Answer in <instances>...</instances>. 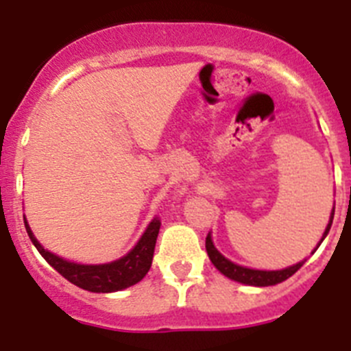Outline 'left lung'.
<instances>
[{
    "mask_svg": "<svg viewBox=\"0 0 351 351\" xmlns=\"http://www.w3.org/2000/svg\"><path fill=\"white\" fill-rule=\"evenodd\" d=\"M334 219V207L330 210V218H328L327 226H325L324 235H322L320 243L316 244L315 251L318 250L322 243H324V239L327 237L328 230H330V225H332ZM206 250L207 255H209V260L213 262V265L221 272L223 276H226L228 280L237 281L241 285H247V287H272V285L283 283L285 280H288L290 276L295 274L300 267L304 265L306 258L300 260V262L293 263V265H288L285 269H276V271H265V269H251L246 267V265H239V263L232 262V260L226 258L225 255H221L218 251V247L214 246L213 243V235H207L206 239ZM313 255V253H311Z\"/></svg>",
    "mask_w": 351,
    "mask_h": 351,
    "instance_id": "8db88e82",
    "label": "left lung"
}]
</instances>
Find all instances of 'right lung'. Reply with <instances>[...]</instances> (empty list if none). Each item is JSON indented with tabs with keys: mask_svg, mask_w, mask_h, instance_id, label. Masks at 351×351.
<instances>
[{
	"mask_svg": "<svg viewBox=\"0 0 351 351\" xmlns=\"http://www.w3.org/2000/svg\"><path fill=\"white\" fill-rule=\"evenodd\" d=\"M24 225L29 235L31 243L35 244L40 255L47 260L49 265L54 267L63 278H66L70 283L82 290L95 291V293H112V291H121L125 288L137 285L142 281L145 274L151 269L154 255V246H156L158 232H160V219L154 218L153 221L145 226L144 234L137 241V244L121 258L112 260L107 263H79L71 260L58 256L52 251L45 250L38 243L29 223L24 216Z\"/></svg>",
	"mask_w": 351,
	"mask_h": 351,
	"instance_id": "right-lung-1",
	"label": "right lung"
}]
</instances>
